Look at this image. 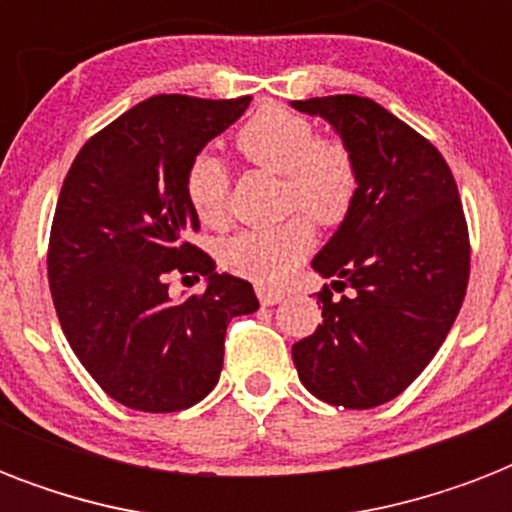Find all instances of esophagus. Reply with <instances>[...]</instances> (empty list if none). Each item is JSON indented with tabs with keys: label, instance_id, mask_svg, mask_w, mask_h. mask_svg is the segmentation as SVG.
Listing matches in <instances>:
<instances>
[{
	"label": "esophagus",
	"instance_id": "34e87169",
	"mask_svg": "<svg viewBox=\"0 0 512 512\" xmlns=\"http://www.w3.org/2000/svg\"><path fill=\"white\" fill-rule=\"evenodd\" d=\"M257 297L263 305H276L284 300V292L281 289H268V287H257Z\"/></svg>",
	"mask_w": 512,
	"mask_h": 512
}]
</instances>
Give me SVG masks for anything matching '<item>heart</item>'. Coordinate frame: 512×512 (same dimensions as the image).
Listing matches in <instances>:
<instances>
[{"mask_svg":"<svg viewBox=\"0 0 512 512\" xmlns=\"http://www.w3.org/2000/svg\"><path fill=\"white\" fill-rule=\"evenodd\" d=\"M236 148L255 167L284 177V207L303 209L319 225H340L358 196V167L340 140L316 138L305 116L268 103L236 132ZM185 199L204 225H220L228 207V170L212 154L193 156L185 172ZM313 247L305 217L271 228H249L223 244V265L257 284H279Z\"/></svg>","mask_w":512,"mask_h":512,"instance_id":"1","label":"heart"}]
</instances>
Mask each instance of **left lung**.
Returning a JSON list of instances; mask_svg holds the SVG:
<instances>
[{
    "instance_id": "left-lung-1",
    "label": "left lung",
    "mask_w": 512,
    "mask_h": 512,
    "mask_svg": "<svg viewBox=\"0 0 512 512\" xmlns=\"http://www.w3.org/2000/svg\"><path fill=\"white\" fill-rule=\"evenodd\" d=\"M321 116L358 167V196L313 257L332 289L321 324L292 345L313 396L372 409L404 393L436 356L465 300L470 241L457 183L436 146L388 108L358 95L292 100Z\"/></svg>"
}]
</instances>
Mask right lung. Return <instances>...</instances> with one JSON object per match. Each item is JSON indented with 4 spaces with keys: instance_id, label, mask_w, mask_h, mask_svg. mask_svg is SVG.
I'll return each instance as SVG.
<instances>
[{
    "instance_id": "1",
    "label": "right lung",
    "mask_w": 512,
    "mask_h": 512,
    "mask_svg": "<svg viewBox=\"0 0 512 512\" xmlns=\"http://www.w3.org/2000/svg\"><path fill=\"white\" fill-rule=\"evenodd\" d=\"M252 98L156 95L84 143L60 188L47 276L68 345L92 380L138 412H180L215 388L225 329L260 308L252 284L193 247L185 172ZM208 279L172 301L166 276Z\"/></svg>"
}]
</instances>
